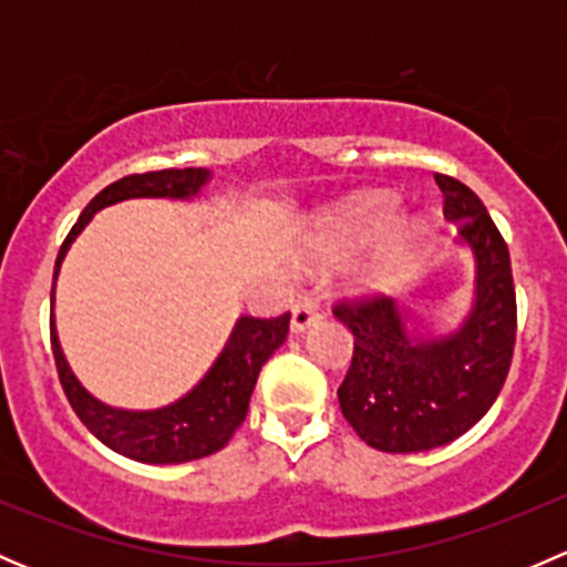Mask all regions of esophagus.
Listing matches in <instances>:
<instances>
[{"label": "esophagus", "mask_w": 567, "mask_h": 567, "mask_svg": "<svg viewBox=\"0 0 567 567\" xmlns=\"http://www.w3.org/2000/svg\"><path fill=\"white\" fill-rule=\"evenodd\" d=\"M320 312L316 307V301L312 299H299L293 305V310H290V331L293 334H301L305 329H310L312 323H318Z\"/></svg>", "instance_id": "obj_1"}]
</instances>
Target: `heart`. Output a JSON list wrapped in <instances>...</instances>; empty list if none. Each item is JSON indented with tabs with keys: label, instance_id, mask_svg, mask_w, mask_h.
Instances as JSON below:
<instances>
[{
	"label": "heart",
	"instance_id": "b5f03b06",
	"mask_svg": "<svg viewBox=\"0 0 567 567\" xmlns=\"http://www.w3.org/2000/svg\"><path fill=\"white\" fill-rule=\"evenodd\" d=\"M394 208V199L390 194L370 192L351 197L348 203L337 205L331 214H326L318 221L316 233H312L310 244L305 249L307 266H331L357 251L364 241H370L374 233L382 230L375 237L373 251H370L368 266L359 274L357 285L362 290H390L400 279L409 274L414 266L416 255L425 247V238L431 233L425 216L405 214L390 219ZM383 224L385 227L381 228Z\"/></svg>",
	"mask_w": 567,
	"mask_h": 567
}]
</instances>
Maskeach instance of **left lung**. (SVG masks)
<instances>
[{
	"mask_svg": "<svg viewBox=\"0 0 567 567\" xmlns=\"http://www.w3.org/2000/svg\"><path fill=\"white\" fill-rule=\"evenodd\" d=\"M444 216L474 257V301L455 331L416 337L386 296L340 301L334 316L353 334V359L337 390L342 416L381 453H425L463 436L502 392L516 346L511 251L477 194L436 175Z\"/></svg>",
	"mask_w": 567,
	"mask_h": 567,
	"instance_id": "1",
	"label": "left lung"
}]
</instances>
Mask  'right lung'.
Segmentation results:
<instances>
[{"label": "right lung", "instance_id": "1", "mask_svg": "<svg viewBox=\"0 0 567 567\" xmlns=\"http://www.w3.org/2000/svg\"><path fill=\"white\" fill-rule=\"evenodd\" d=\"M208 181V169L186 167L128 175L109 183L104 192L90 199V205L82 210L79 221L62 241L54 262V282L71 244L76 241L79 233L90 225V219L101 208L134 197L192 199L203 192ZM51 301H54V290H51ZM288 326L290 312L268 320L241 316L233 326L216 362L199 379V384L175 403L151 411L114 409V405L101 403L99 398L84 390L73 370L68 368L54 318H51V353H54L56 373H60V384L68 394V403L73 405L79 420L101 444L140 463H186L219 453L230 442L236 427L247 416L257 375H260L268 357L285 342Z\"/></svg>", "mask_w": 567, "mask_h": 567}]
</instances>
